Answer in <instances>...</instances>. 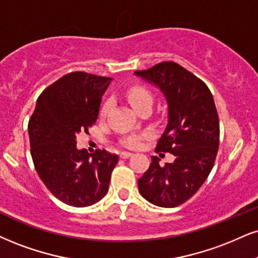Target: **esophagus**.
I'll use <instances>...</instances> for the list:
<instances>
[{
  "label": "esophagus",
  "instance_id": "1",
  "mask_svg": "<svg viewBox=\"0 0 258 258\" xmlns=\"http://www.w3.org/2000/svg\"><path fill=\"white\" fill-rule=\"evenodd\" d=\"M131 156H132V153H128V151H122V153L120 154L121 159H128V157Z\"/></svg>",
  "mask_w": 258,
  "mask_h": 258
}]
</instances>
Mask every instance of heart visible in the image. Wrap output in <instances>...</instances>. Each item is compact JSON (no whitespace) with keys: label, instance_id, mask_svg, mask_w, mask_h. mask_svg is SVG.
<instances>
[{"label":"heart","instance_id":"1","mask_svg":"<svg viewBox=\"0 0 258 258\" xmlns=\"http://www.w3.org/2000/svg\"><path fill=\"white\" fill-rule=\"evenodd\" d=\"M126 97L128 99L130 104L132 105L135 109H138L139 107L145 103H153V95L149 90L141 88V86H136L126 91ZM109 108V103H105L102 108V115H104ZM125 144L130 148H136L139 145V137L138 136H130L125 139Z\"/></svg>","mask_w":258,"mask_h":258}]
</instances>
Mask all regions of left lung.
I'll return each mask as SVG.
<instances>
[{
    "label": "left lung",
    "instance_id": "8db88e82",
    "mask_svg": "<svg viewBox=\"0 0 258 258\" xmlns=\"http://www.w3.org/2000/svg\"><path fill=\"white\" fill-rule=\"evenodd\" d=\"M135 74L166 98L167 125L155 151L175 156L174 162L163 167L159 157L151 156L148 170L138 179L139 194L154 206L175 208L196 194L215 162L220 126L213 95L175 62H161Z\"/></svg>",
    "mask_w": 258,
    "mask_h": 258
}]
</instances>
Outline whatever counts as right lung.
<instances>
[{
	"instance_id": "add662e5",
	"label": "right lung",
	"mask_w": 258,
	"mask_h": 258,
	"mask_svg": "<svg viewBox=\"0 0 258 258\" xmlns=\"http://www.w3.org/2000/svg\"><path fill=\"white\" fill-rule=\"evenodd\" d=\"M108 77L73 72L51 84L37 99L29 121L31 156L40 180L57 200L89 207L109 188L117 155L77 148V135L88 133L97 120Z\"/></svg>"
}]
</instances>
